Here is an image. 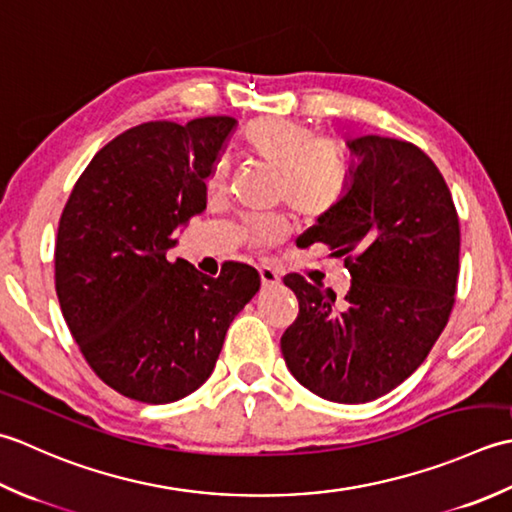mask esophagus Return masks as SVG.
<instances>
[{
  "label": "esophagus",
  "mask_w": 512,
  "mask_h": 512,
  "mask_svg": "<svg viewBox=\"0 0 512 512\" xmlns=\"http://www.w3.org/2000/svg\"><path fill=\"white\" fill-rule=\"evenodd\" d=\"M258 274H260V283H263L265 287H274L280 283V271L274 267L263 265L258 269Z\"/></svg>",
  "instance_id": "1"
}]
</instances>
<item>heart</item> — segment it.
<instances>
[{"label": "heart", "instance_id": "1", "mask_svg": "<svg viewBox=\"0 0 512 512\" xmlns=\"http://www.w3.org/2000/svg\"><path fill=\"white\" fill-rule=\"evenodd\" d=\"M241 145L252 159L267 165L278 176L276 196L307 221H320L344 201L351 187V159L336 139L318 137L305 123L263 117L249 121L241 130ZM212 196L227 187V165L214 163L205 181ZM249 241L271 245L285 238L283 216H254L245 223Z\"/></svg>", "mask_w": 512, "mask_h": 512}]
</instances>
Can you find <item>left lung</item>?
<instances>
[{
  "mask_svg": "<svg viewBox=\"0 0 512 512\" xmlns=\"http://www.w3.org/2000/svg\"><path fill=\"white\" fill-rule=\"evenodd\" d=\"M351 187L329 216L298 238L344 256L351 287L287 274L298 318L280 338L291 375L320 398L371 402L429 356L455 305L460 218L444 176L417 145L378 134L347 143Z\"/></svg>",
  "mask_w": 512,
  "mask_h": 512,
  "instance_id": "obj_1",
  "label": "left lung"
}]
</instances>
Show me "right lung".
I'll return each mask as SVG.
<instances>
[{
	"label": "right lung",
	"mask_w": 512,
	"mask_h": 512,
	"mask_svg": "<svg viewBox=\"0 0 512 512\" xmlns=\"http://www.w3.org/2000/svg\"><path fill=\"white\" fill-rule=\"evenodd\" d=\"M234 128L232 117H205L125 130L95 154L61 212V314L90 369L130 400L168 404L201 387L260 287L243 263L210 278L165 258L174 229L205 210V179Z\"/></svg>",
	"instance_id": "add662e5"
}]
</instances>
